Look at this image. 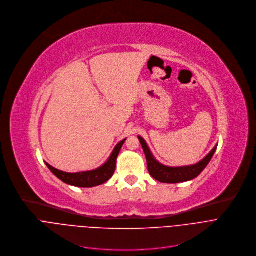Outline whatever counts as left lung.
<instances>
[{"label": "left lung", "instance_id": "obj_1", "mask_svg": "<svg viewBox=\"0 0 256 256\" xmlns=\"http://www.w3.org/2000/svg\"><path fill=\"white\" fill-rule=\"evenodd\" d=\"M138 139L145 153L147 168L150 176L153 178H156V180L164 184H178V182H184L194 180L209 164L210 160H212L214 153L217 149V145H216L205 158L194 166H182V168H170V166H162L158 162H156V158L151 154V152L145 140L140 136H138Z\"/></svg>", "mask_w": 256, "mask_h": 256}]
</instances>
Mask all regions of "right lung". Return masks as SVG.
Wrapping results in <instances>:
<instances>
[{
    "label": "right lung",
    "instance_id": "right-lung-1",
    "mask_svg": "<svg viewBox=\"0 0 256 256\" xmlns=\"http://www.w3.org/2000/svg\"><path fill=\"white\" fill-rule=\"evenodd\" d=\"M125 140L126 139L122 140L121 142H119L116 145L108 162L103 166H100L94 170L70 174V172H64L58 170L51 166H49L48 164H46V162L45 164H46L47 168L51 170V172H52L56 176H58L60 180H62L64 182H66L68 184L80 186V188H92V186H100L102 184L106 182L113 176L115 170H116L117 156L119 154V152H120Z\"/></svg>",
    "mask_w": 256,
    "mask_h": 256
}]
</instances>
